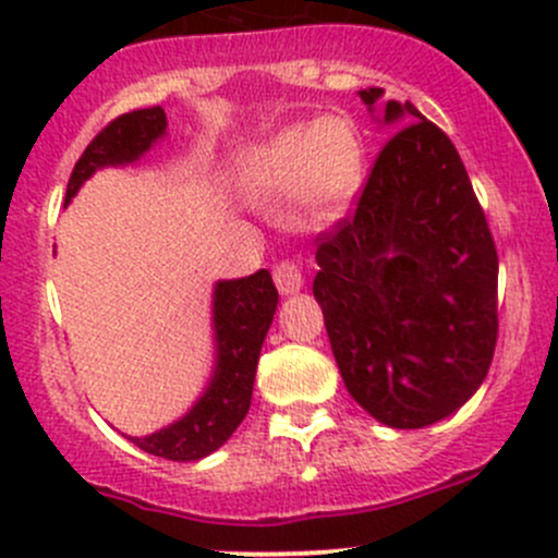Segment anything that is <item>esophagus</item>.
Segmentation results:
<instances>
[{
  "instance_id": "1",
  "label": "esophagus",
  "mask_w": 558,
  "mask_h": 558,
  "mask_svg": "<svg viewBox=\"0 0 558 558\" xmlns=\"http://www.w3.org/2000/svg\"><path fill=\"white\" fill-rule=\"evenodd\" d=\"M272 280L275 286H278L280 294H294V291H300L302 283H305V280H302V269L296 267L294 262H289V258L275 264Z\"/></svg>"
}]
</instances>
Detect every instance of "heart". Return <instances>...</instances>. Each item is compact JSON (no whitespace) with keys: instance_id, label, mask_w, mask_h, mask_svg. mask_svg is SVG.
<instances>
[{"instance_id":"b5f03b06","label":"heart","mask_w":558,"mask_h":558,"mask_svg":"<svg viewBox=\"0 0 558 558\" xmlns=\"http://www.w3.org/2000/svg\"><path fill=\"white\" fill-rule=\"evenodd\" d=\"M362 150L345 118L326 116L294 126L247 159V178L264 189H300L307 213L326 218L340 210L359 183Z\"/></svg>"}]
</instances>
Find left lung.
<instances>
[{"label": "left lung", "mask_w": 558, "mask_h": 558, "mask_svg": "<svg viewBox=\"0 0 558 558\" xmlns=\"http://www.w3.org/2000/svg\"><path fill=\"white\" fill-rule=\"evenodd\" d=\"M373 107L380 88L359 92ZM356 207L315 238L313 294L351 397L380 424L421 429L459 410L497 348L499 256L453 143L413 105Z\"/></svg>", "instance_id": "8db88e82"}]
</instances>
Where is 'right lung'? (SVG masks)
Here are the masks:
<instances>
[{
    "label": "right lung",
    "instance_id": "obj_1",
    "mask_svg": "<svg viewBox=\"0 0 558 558\" xmlns=\"http://www.w3.org/2000/svg\"><path fill=\"white\" fill-rule=\"evenodd\" d=\"M165 129L167 116L159 105L112 118L77 159L66 183V202L99 167L129 165L140 159L165 134ZM275 307H278V289L267 269H258L251 278L218 283L216 302H213L218 367L210 388L191 408V413L174 421L172 426L129 440L145 453L170 461H196L221 448L243 424L251 408L258 351L272 324Z\"/></svg>",
    "mask_w": 558,
    "mask_h": 558
}]
</instances>
